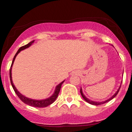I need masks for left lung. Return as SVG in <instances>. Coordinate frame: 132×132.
<instances>
[{
	"instance_id": "8db88e82",
	"label": "left lung",
	"mask_w": 132,
	"mask_h": 132,
	"mask_svg": "<svg viewBox=\"0 0 132 132\" xmlns=\"http://www.w3.org/2000/svg\"><path fill=\"white\" fill-rule=\"evenodd\" d=\"M121 84H122V83H121ZM121 84H120V87L119 88V89H118V90H117V92H116V93H115L114 94H113V95H112V96L111 97L109 98V99L106 100V101H103V102H95V101H90V100H89V99H87V98L85 96V95H84V94H83L82 90L81 87V90H80V92H81V95H82V97L83 99H84V100H85V101H86V102H88V103H89V104H92V105H102V104H105V103H106V102H108L109 101H111L112 99H113V98H114L115 97H116V95H117L118 92H119V90H120V87H121Z\"/></svg>"
}]
</instances>
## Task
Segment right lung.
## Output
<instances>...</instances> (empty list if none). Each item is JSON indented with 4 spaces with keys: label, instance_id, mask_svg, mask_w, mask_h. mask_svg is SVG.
Wrapping results in <instances>:
<instances>
[{
    "label": "right lung",
    "instance_id": "right-lung-1",
    "mask_svg": "<svg viewBox=\"0 0 132 132\" xmlns=\"http://www.w3.org/2000/svg\"><path fill=\"white\" fill-rule=\"evenodd\" d=\"M34 42V40L31 41V42H30L29 43H28L27 45H25V46H23L22 47L19 48V50L17 51V52L16 53L15 55L14 56V57L13 59V61L12 63L11 66H10V82H11L12 86V87L14 90L15 92L16 93V94L18 95V97H19V99L22 101L23 102H24L25 104H27V105H30V106H32V107H47V106L51 105L52 103H53L55 100L56 99L57 95L59 94V92L60 91V89H61V85L63 84V83L64 82V81H63V82H61V83L57 85L55 88V90H54L53 94L51 95V97H48V99H43V100H34V99H29V98L26 97L25 96L23 95L22 94H20V92L18 91L17 89H16V87H15V86L13 85V83L12 81V67L13 64V62L15 61V59L16 56L22 50H23L26 49V48H28L32 45V43Z\"/></svg>",
    "mask_w": 132,
    "mask_h": 132
}]
</instances>
